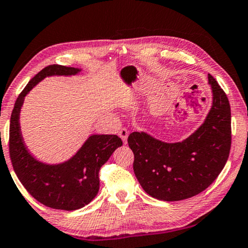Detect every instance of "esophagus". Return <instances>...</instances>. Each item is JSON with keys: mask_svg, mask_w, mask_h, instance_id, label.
Wrapping results in <instances>:
<instances>
[{"mask_svg": "<svg viewBox=\"0 0 248 248\" xmlns=\"http://www.w3.org/2000/svg\"><path fill=\"white\" fill-rule=\"evenodd\" d=\"M119 136L121 137V140H123L124 145L127 144V137H128V131L126 128H121L119 132Z\"/></svg>", "mask_w": 248, "mask_h": 248, "instance_id": "obj_1", "label": "esophagus"}]
</instances>
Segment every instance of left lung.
I'll list each match as a JSON object with an SVG mask.
<instances>
[{
  "label": "left lung",
  "mask_w": 248,
  "mask_h": 248,
  "mask_svg": "<svg viewBox=\"0 0 248 248\" xmlns=\"http://www.w3.org/2000/svg\"><path fill=\"white\" fill-rule=\"evenodd\" d=\"M212 102L202 124L182 141L167 142L144 131L128 136L134 173L145 192L163 202L202 193L224 168L231 148V108L227 94L208 75Z\"/></svg>",
  "instance_id": "obj_1"
}]
</instances>
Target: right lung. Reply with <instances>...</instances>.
<instances>
[{
  "label": "right lung",
  "mask_w": 248,
  "mask_h": 248,
  "mask_svg": "<svg viewBox=\"0 0 248 248\" xmlns=\"http://www.w3.org/2000/svg\"><path fill=\"white\" fill-rule=\"evenodd\" d=\"M81 68L50 65L39 72L17 98L10 124V155L13 168L24 187L39 202L60 210L85 207L99 192V170L123 145L116 135H90L77 153L60 163L38 160L25 144L20 128V111L25 97L46 77L75 76Z\"/></svg>",
  "instance_id": "add662e5"
}]
</instances>
